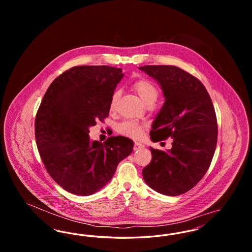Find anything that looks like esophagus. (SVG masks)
Instances as JSON below:
<instances>
[{"mask_svg":"<svg viewBox=\"0 0 252 252\" xmlns=\"http://www.w3.org/2000/svg\"><path fill=\"white\" fill-rule=\"evenodd\" d=\"M144 145L139 142H135L134 143V150H140L142 148H144Z\"/></svg>","mask_w":252,"mask_h":252,"instance_id":"esophagus-1","label":"esophagus"}]
</instances>
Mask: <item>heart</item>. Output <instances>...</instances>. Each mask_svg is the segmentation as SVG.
Listing matches in <instances>:
<instances>
[{"label":"heart","mask_w":252,"mask_h":252,"mask_svg":"<svg viewBox=\"0 0 252 252\" xmlns=\"http://www.w3.org/2000/svg\"><path fill=\"white\" fill-rule=\"evenodd\" d=\"M132 89L138 95L140 96V98L143 100L145 105L154 104L156 102L158 94L156 86L151 81L147 79L137 80L136 82H134V84L132 85ZM118 98H119V92H115L110 98V102H109L110 111H113L116 108ZM143 130H144V125L136 121H124L117 126V131L122 135L129 137L132 139H140L143 135Z\"/></svg>","instance_id":"heart-1"}]
</instances>
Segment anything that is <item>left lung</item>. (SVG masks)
I'll list each match as a JSON object with an SVG mask.
<instances>
[{"mask_svg":"<svg viewBox=\"0 0 252 252\" xmlns=\"http://www.w3.org/2000/svg\"><path fill=\"white\" fill-rule=\"evenodd\" d=\"M139 69L156 80L165 98L150 139H173L166 152L150 147L152 159L143 169V177L156 192L179 195L194 187L210 167L217 143L215 108L204 85L179 67L145 65Z\"/></svg>","mask_w":252,"mask_h":252,"instance_id":"1","label":"left lung"}]
</instances>
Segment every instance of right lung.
<instances>
[{
  "mask_svg": "<svg viewBox=\"0 0 252 252\" xmlns=\"http://www.w3.org/2000/svg\"><path fill=\"white\" fill-rule=\"evenodd\" d=\"M124 77L120 68L76 66L61 73L43 96L35 134L49 175L67 192L90 195L113 177L121 160L131 154L133 141L111 136L91 141L89 128L109 113V102Z\"/></svg>",
  "mask_w": 252,
  "mask_h": 252,
  "instance_id": "1",
  "label": "right lung"
}]
</instances>
